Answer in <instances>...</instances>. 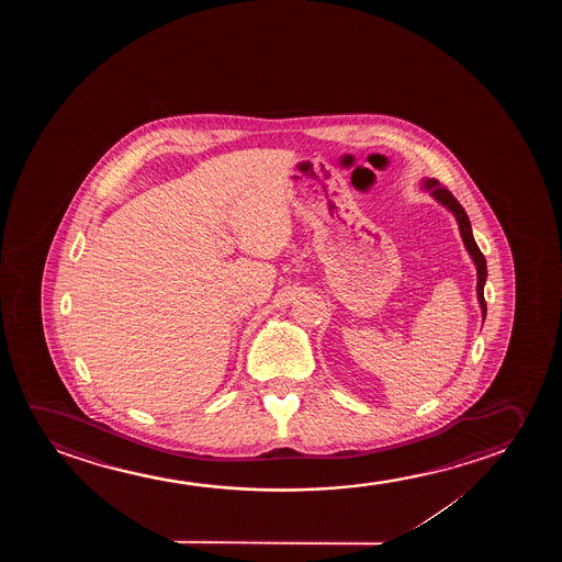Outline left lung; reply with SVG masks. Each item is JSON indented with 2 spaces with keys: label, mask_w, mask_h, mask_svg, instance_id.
<instances>
[{
  "label": "left lung",
  "mask_w": 562,
  "mask_h": 562,
  "mask_svg": "<svg viewBox=\"0 0 562 562\" xmlns=\"http://www.w3.org/2000/svg\"><path fill=\"white\" fill-rule=\"evenodd\" d=\"M423 188L431 193V198L438 201L439 205H443V207L449 209V211L453 213L454 218H457V224H459V231H461V238L462 241H464V247H467V251H469L470 257H472V261L476 265L477 303H480V308H482V318H485V311H487V307H485L484 285L485 278H487V265H485V257L482 255V251H480V247L476 246V239L472 236V226H470L469 215H467V211L462 209L461 203L454 200L453 193L446 190V188H441L436 178H424Z\"/></svg>",
  "instance_id": "8db88e82"
}]
</instances>
